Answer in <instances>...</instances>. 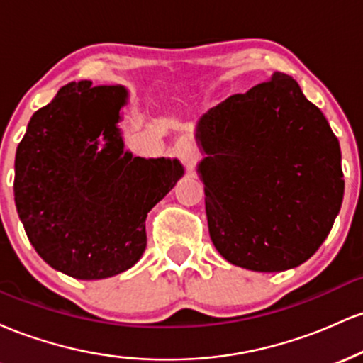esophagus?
I'll return each instance as SVG.
<instances>
[{"label":"esophagus","instance_id":"1","mask_svg":"<svg viewBox=\"0 0 363 363\" xmlns=\"http://www.w3.org/2000/svg\"><path fill=\"white\" fill-rule=\"evenodd\" d=\"M177 157L181 158V162L184 165H187V167H191V165L194 164V160H196V157H198V152H196V148H194V145H191V143H181L177 147Z\"/></svg>","mask_w":363,"mask_h":363}]
</instances>
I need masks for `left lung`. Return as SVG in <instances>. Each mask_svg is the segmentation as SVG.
Instances as JSON below:
<instances>
[{
    "label": "left lung",
    "instance_id": "obj_1",
    "mask_svg": "<svg viewBox=\"0 0 363 363\" xmlns=\"http://www.w3.org/2000/svg\"><path fill=\"white\" fill-rule=\"evenodd\" d=\"M196 140L208 228L225 259L273 273L318 251L343 201L341 152L294 78L277 72L225 99L199 119Z\"/></svg>",
    "mask_w": 363,
    "mask_h": 363
}]
</instances>
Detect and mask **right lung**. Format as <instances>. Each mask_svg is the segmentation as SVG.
Segmentation results:
<instances>
[{
  "instance_id": "1",
  "label": "right lung",
  "mask_w": 363,
  "mask_h": 363,
  "mask_svg": "<svg viewBox=\"0 0 363 363\" xmlns=\"http://www.w3.org/2000/svg\"><path fill=\"white\" fill-rule=\"evenodd\" d=\"M126 97L119 85L68 83L32 116L16 148L15 205L28 240L78 280L131 268L147 247L148 211L184 174L177 158L124 152L118 123Z\"/></svg>"
}]
</instances>
